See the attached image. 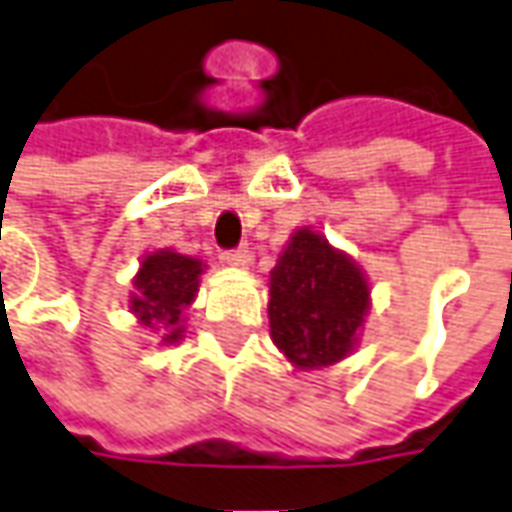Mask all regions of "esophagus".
I'll list each match as a JSON object with an SVG mask.
<instances>
[{"label": "esophagus", "mask_w": 512, "mask_h": 512, "mask_svg": "<svg viewBox=\"0 0 512 512\" xmlns=\"http://www.w3.org/2000/svg\"><path fill=\"white\" fill-rule=\"evenodd\" d=\"M222 259L231 264V267H248V264H250V250L248 248L228 250V253H225Z\"/></svg>", "instance_id": "34e87169"}]
</instances>
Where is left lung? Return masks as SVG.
<instances>
[{
    "mask_svg": "<svg viewBox=\"0 0 512 512\" xmlns=\"http://www.w3.org/2000/svg\"><path fill=\"white\" fill-rule=\"evenodd\" d=\"M370 309L365 273L312 228H298L270 273V337L298 370L329 368L359 343Z\"/></svg>",
    "mask_w": 512,
    "mask_h": 512,
    "instance_id": "obj_1",
    "label": "left lung"
}]
</instances>
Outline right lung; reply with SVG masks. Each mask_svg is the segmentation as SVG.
Listing matches in <instances>:
<instances>
[{
	"label": "right lung",
	"instance_id": "right-lung-1",
	"mask_svg": "<svg viewBox=\"0 0 512 512\" xmlns=\"http://www.w3.org/2000/svg\"><path fill=\"white\" fill-rule=\"evenodd\" d=\"M206 264L195 256L175 250H155L142 259L133 278L136 292H130V312L144 329L155 331L161 343L183 340V320L200 287Z\"/></svg>",
	"mask_w": 512,
	"mask_h": 512
}]
</instances>
